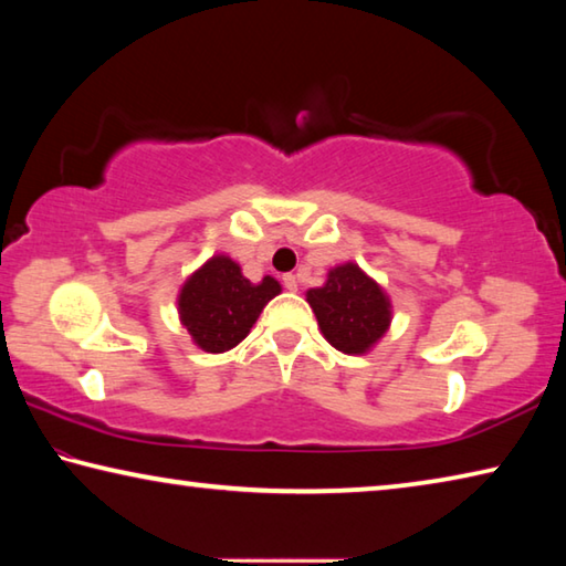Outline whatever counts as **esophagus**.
Instances as JSON below:
<instances>
[{"mask_svg": "<svg viewBox=\"0 0 566 566\" xmlns=\"http://www.w3.org/2000/svg\"><path fill=\"white\" fill-rule=\"evenodd\" d=\"M282 284H284V290H290V292L300 290V280H296L294 274H284V276H282Z\"/></svg>", "mask_w": 566, "mask_h": 566, "instance_id": "1", "label": "esophagus"}]
</instances>
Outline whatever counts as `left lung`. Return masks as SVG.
<instances>
[{
  "mask_svg": "<svg viewBox=\"0 0 566 566\" xmlns=\"http://www.w3.org/2000/svg\"><path fill=\"white\" fill-rule=\"evenodd\" d=\"M306 302L317 314L324 339L352 357L367 354L391 324L387 292L354 262L329 270L327 282L306 292Z\"/></svg>",
  "mask_w": 566,
  "mask_h": 566,
  "instance_id": "1",
  "label": "left lung"
}]
</instances>
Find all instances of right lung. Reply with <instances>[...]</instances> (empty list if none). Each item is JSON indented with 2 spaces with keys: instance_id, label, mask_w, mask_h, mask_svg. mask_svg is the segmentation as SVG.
I'll return each mask as SVG.
<instances>
[{
  "instance_id": "right-lung-1",
  "label": "right lung",
  "mask_w": 566,
  "mask_h": 566,
  "mask_svg": "<svg viewBox=\"0 0 566 566\" xmlns=\"http://www.w3.org/2000/svg\"><path fill=\"white\" fill-rule=\"evenodd\" d=\"M280 292L282 286L274 276L266 274L254 284L232 256L214 254L181 284L179 319L199 349L222 354L247 337L266 302Z\"/></svg>"
}]
</instances>
